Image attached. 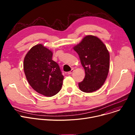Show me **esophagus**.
<instances>
[{
    "mask_svg": "<svg viewBox=\"0 0 135 135\" xmlns=\"http://www.w3.org/2000/svg\"><path fill=\"white\" fill-rule=\"evenodd\" d=\"M74 71V69H72V70H70V71H69V72H68V74H72Z\"/></svg>",
    "mask_w": 135,
    "mask_h": 135,
    "instance_id": "obj_1",
    "label": "esophagus"
}]
</instances>
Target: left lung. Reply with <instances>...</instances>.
Segmentation results:
<instances>
[{
	"label": "left lung",
	"instance_id": "8db88e82",
	"mask_svg": "<svg viewBox=\"0 0 135 135\" xmlns=\"http://www.w3.org/2000/svg\"><path fill=\"white\" fill-rule=\"evenodd\" d=\"M78 54L85 72L79 88L84 93H93L100 89L107 78L109 69V54L103 42L93 35L85 37L73 47Z\"/></svg>",
	"mask_w": 135,
	"mask_h": 135
}]
</instances>
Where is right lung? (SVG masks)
<instances>
[{
    "mask_svg": "<svg viewBox=\"0 0 135 135\" xmlns=\"http://www.w3.org/2000/svg\"><path fill=\"white\" fill-rule=\"evenodd\" d=\"M52 52L42 44L32 47L26 54L23 69L27 81L37 93L51 97L61 90L63 76Z\"/></svg>",
    "mask_w": 135,
    "mask_h": 135,
    "instance_id": "1",
    "label": "right lung"
}]
</instances>
